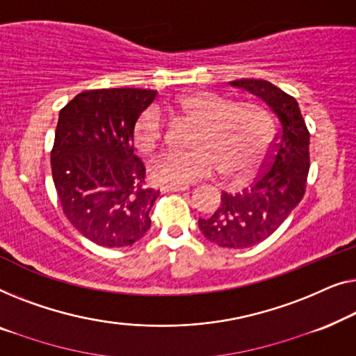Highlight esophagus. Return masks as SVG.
Masks as SVG:
<instances>
[{"mask_svg":"<svg viewBox=\"0 0 356 356\" xmlns=\"http://www.w3.org/2000/svg\"><path fill=\"white\" fill-rule=\"evenodd\" d=\"M187 188V185H163L161 187L163 192H184Z\"/></svg>","mask_w":356,"mask_h":356,"instance_id":"obj_1","label":"esophagus"}]
</instances>
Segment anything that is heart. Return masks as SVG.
Segmentation results:
<instances>
[{
  "instance_id": "obj_1",
  "label": "heart",
  "mask_w": 356,
  "mask_h": 356,
  "mask_svg": "<svg viewBox=\"0 0 356 356\" xmlns=\"http://www.w3.org/2000/svg\"><path fill=\"white\" fill-rule=\"evenodd\" d=\"M174 111L195 122L187 152H166L153 159L149 174L159 184L184 185L221 172L227 182H242L261 166L271 145L269 113L252 102L234 103L208 90L184 93ZM166 122L158 108L149 106L134 124L135 148L152 154L163 143Z\"/></svg>"
}]
</instances>
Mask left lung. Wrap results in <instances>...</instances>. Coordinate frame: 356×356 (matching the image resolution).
<instances>
[{"label": "left lung", "mask_w": 356, "mask_h": 356, "mask_svg": "<svg viewBox=\"0 0 356 356\" xmlns=\"http://www.w3.org/2000/svg\"><path fill=\"white\" fill-rule=\"evenodd\" d=\"M230 85L266 102L279 119V132L259 176L238 193L221 195L213 216L198 219L209 242L224 248H250L266 240L282 224L307 190L309 132L298 103L263 79H237Z\"/></svg>", "instance_id": "obj_1"}]
</instances>
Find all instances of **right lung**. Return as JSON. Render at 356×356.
<instances>
[{
    "mask_svg": "<svg viewBox=\"0 0 356 356\" xmlns=\"http://www.w3.org/2000/svg\"><path fill=\"white\" fill-rule=\"evenodd\" d=\"M154 97L142 88L87 90L59 111L54 187L69 222L99 247H129L152 224L148 214L159 190L145 185L132 132Z\"/></svg>",
    "mask_w": 356,
    "mask_h": 356,
    "instance_id": "1",
    "label": "right lung"
}]
</instances>
